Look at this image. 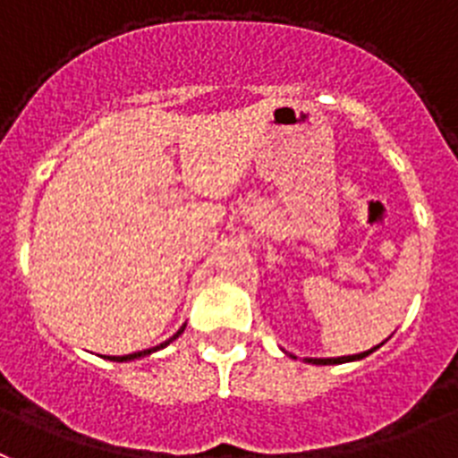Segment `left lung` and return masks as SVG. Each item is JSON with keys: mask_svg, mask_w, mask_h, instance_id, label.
<instances>
[{"mask_svg": "<svg viewBox=\"0 0 458 458\" xmlns=\"http://www.w3.org/2000/svg\"><path fill=\"white\" fill-rule=\"evenodd\" d=\"M384 344V342H382ZM379 347V344H377ZM377 347H372L368 349V352L363 353H353V356H337V359H305V363H314V366H337V363H349V360H360V359H366L368 353H372ZM291 359H295L293 353H288Z\"/></svg>", "mask_w": 458, "mask_h": 458, "instance_id": "8db88e82", "label": "left lung"}]
</instances>
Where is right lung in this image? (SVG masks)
<instances>
[{
  "instance_id": "right-lung-1",
  "label": "right lung",
  "mask_w": 458,
  "mask_h": 458,
  "mask_svg": "<svg viewBox=\"0 0 458 458\" xmlns=\"http://www.w3.org/2000/svg\"><path fill=\"white\" fill-rule=\"evenodd\" d=\"M183 330H186V324H183L182 328L176 330V333H174V335L170 337V340H167V342H163V344H157V347H153V349H144V352H134V353H128V356H106V359H109V360H116V363H123V360L144 359V356H151V353H153V352H157V349H165V347H167V344H170V342H174L176 337L182 335Z\"/></svg>"
}]
</instances>
